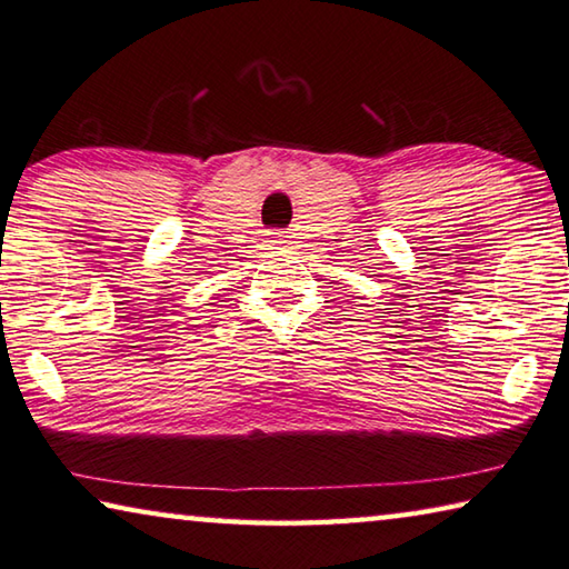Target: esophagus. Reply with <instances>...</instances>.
<instances>
[{
  "label": "esophagus",
  "mask_w": 569,
  "mask_h": 569,
  "mask_svg": "<svg viewBox=\"0 0 569 569\" xmlns=\"http://www.w3.org/2000/svg\"><path fill=\"white\" fill-rule=\"evenodd\" d=\"M269 244H272V247L284 244V241H282V234H277V231H272V237H269Z\"/></svg>",
  "instance_id": "34e87169"
}]
</instances>
